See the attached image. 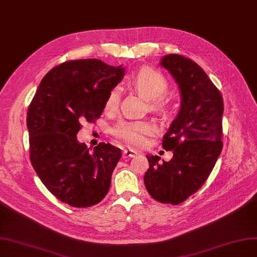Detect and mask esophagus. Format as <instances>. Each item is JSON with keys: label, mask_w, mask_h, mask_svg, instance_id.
Wrapping results in <instances>:
<instances>
[{"label": "esophagus", "mask_w": 257, "mask_h": 257, "mask_svg": "<svg viewBox=\"0 0 257 257\" xmlns=\"http://www.w3.org/2000/svg\"><path fill=\"white\" fill-rule=\"evenodd\" d=\"M122 154H123V157H125V158H134V157L137 156L136 151L130 149V148H127V149L123 150Z\"/></svg>", "instance_id": "1"}]
</instances>
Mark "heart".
I'll return each mask as SVG.
<instances>
[{
    "instance_id": "obj_1",
    "label": "heart",
    "mask_w": 257,
    "mask_h": 257,
    "mask_svg": "<svg viewBox=\"0 0 257 257\" xmlns=\"http://www.w3.org/2000/svg\"><path fill=\"white\" fill-rule=\"evenodd\" d=\"M135 88L153 102L154 109L164 107L163 96L168 90V81L165 76L154 69H142L132 79ZM120 99V89L113 88L104 101V110L113 113L118 109ZM156 127L149 121H121L113 129V135L127 144L142 147L146 144L147 137L154 135Z\"/></svg>"
}]
</instances>
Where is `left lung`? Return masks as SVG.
Returning <instances> with one entry per match:
<instances>
[{"label":"left lung","mask_w":257,"mask_h":257,"mask_svg":"<svg viewBox=\"0 0 257 257\" xmlns=\"http://www.w3.org/2000/svg\"><path fill=\"white\" fill-rule=\"evenodd\" d=\"M160 64L179 85L181 108L162 142L174 157L160 163V157L146 156L144 183L155 200L176 205L203 185L220 156L224 108L219 90L196 62L169 54Z\"/></svg>","instance_id":"8db88e82"}]
</instances>
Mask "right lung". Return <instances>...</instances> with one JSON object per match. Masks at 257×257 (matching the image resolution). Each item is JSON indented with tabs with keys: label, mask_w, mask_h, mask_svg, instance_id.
Returning <instances> with one entry per match:
<instances>
[{
	"label": "right lung",
	"mask_w": 257,
	"mask_h": 257,
	"mask_svg": "<svg viewBox=\"0 0 257 257\" xmlns=\"http://www.w3.org/2000/svg\"><path fill=\"white\" fill-rule=\"evenodd\" d=\"M123 74L121 65L99 59L63 62L44 76L28 107L32 165L46 188L74 207L99 203L110 188L120 149L99 143L91 150L76 136L80 121L100 117Z\"/></svg>",
	"instance_id": "obj_1"
}]
</instances>
